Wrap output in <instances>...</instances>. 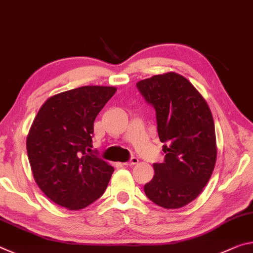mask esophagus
<instances>
[{"instance_id": "esophagus-1", "label": "esophagus", "mask_w": 253, "mask_h": 253, "mask_svg": "<svg viewBox=\"0 0 253 253\" xmlns=\"http://www.w3.org/2000/svg\"><path fill=\"white\" fill-rule=\"evenodd\" d=\"M139 163V159L135 158V157H133V158H131L130 161H127V163H124L123 165L124 166H134Z\"/></svg>"}]
</instances>
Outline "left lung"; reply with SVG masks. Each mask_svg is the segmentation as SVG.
<instances>
[{
    "label": "left lung",
    "instance_id": "8db88e82",
    "mask_svg": "<svg viewBox=\"0 0 253 253\" xmlns=\"http://www.w3.org/2000/svg\"><path fill=\"white\" fill-rule=\"evenodd\" d=\"M155 107L165 161L155 164V176L144 185L149 200L167 210L189 204L203 192L216 163L212 112L187 78L168 72L136 83Z\"/></svg>",
    "mask_w": 253,
    "mask_h": 253
}]
</instances>
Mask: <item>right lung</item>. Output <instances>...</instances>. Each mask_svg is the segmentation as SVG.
<instances>
[{
  "mask_svg": "<svg viewBox=\"0 0 253 253\" xmlns=\"http://www.w3.org/2000/svg\"><path fill=\"white\" fill-rule=\"evenodd\" d=\"M117 92L114 86H82L52 95L41 105L27 136L33 178L49 200L69 211L103 195L114 168L88 155L94 121Z\"/></svg>",
  "mask_w": 253,
  "mask_h": 253,
  "instance_id": "right-lung-1",
  "label": "right lung"
}]
</instances>
